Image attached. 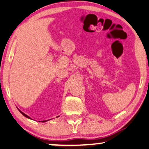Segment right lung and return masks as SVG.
Here are the masks:
<instances>
[{"label":"right lung","mask_w":149,"mask_h":149,"mask_svg":"<svg viewBox=\"0 0 149 149\" xmlns=\"http://www.w3.org/2000/svg\"><path fill=\"white\" fill-rule=\"evenodd\" d=\"M17 109H18V108H17ZM18 110L19 111V112H21V114H22L24 115V116H25V117H26V118H29V119H31V117H29V116H28V115H26V114H24V112H22V111H21L20 110H19V109H18ZM57 117H58V116H57ZM47 120H42V121H41V122H45V121H47Z\"/></svg>","instance_id":"1"}]
</instances>
